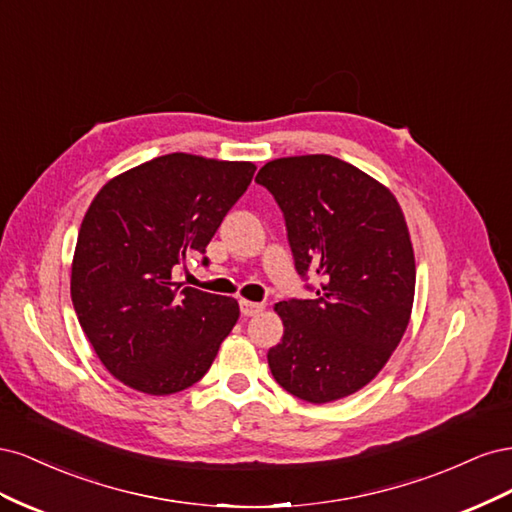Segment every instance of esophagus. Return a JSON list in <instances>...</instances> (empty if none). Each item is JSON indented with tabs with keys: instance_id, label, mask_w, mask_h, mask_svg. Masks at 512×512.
<instances>
[{
	"instance_id": "esophagus-1",
	"label": "esophagus",
	"mask_w": 512,
	"mask_h": 512,
	"mask_svg": "<svg viewBox=\"0 0 512 512\" xmlns=\"http://www.w3.org/2000/svg\"><path fill=\"white\" fill-rule=\"evenodd\" d=\"M262 309H265V305L262 303H254V301H241V314L243 316H256V314H260Z\"/></svg>"
}]
</instances>
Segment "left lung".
<instances>
[{"mask_svg":"<svg viewBox=\"0 0 512 512\" xmlns=\"http://www.w3.org/2000/svg\"><path fill=\"white\" fill-rule=\"evenodd\" d=\"M256 181L284 213L297 273L320 277L316 299L275 305L284 335L271 374L309 404L348 397L408 329L416 265L404 211L380 181L324 153L271 160Z\"/></svg>","mask_w":512,"mask_h":512,"instance_id":"1","label":"left lung"}]
</instances>
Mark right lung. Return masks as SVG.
I'll list each match as a JSON object with an SVG mask.
<instances>
[{
  "label": "right lung",
  "mask_w": 512,
  "mask_h": 512,
  "mask_svg": "<svg viewBox=\"0 0 512 512\" xmlns=\"http://www.w3.org/2000/svg\"><path fill=\"white\" fill-rule=\"evenodd\" d=\"M254 170L252 162L168 153L113 177L91 200L70 294L98 359L130 389H188L237 324L235 299L183 286L175 275L192 254H205Z\"/></svg>",
  "instance_id": "obj_1"
}]
</instances>
